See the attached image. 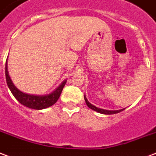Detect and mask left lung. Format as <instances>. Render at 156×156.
Returning a JSON list of instances; mask_svg holds the SVG:
<instances>
[{
  "mask_svg": "<svg viewBox=\"0 0 156 156\" xmlns=\"http://www.w3.org/2000/svg\"><path fill=\"white\" fill-rule=\"evenodd\" d=\"M84 98H85V103H86V105H87V106L90 108H91V109L94 110V111H96V112H98V113H103V114H115V113H120V112H122V111H123L125 108H123V109H120V110H105V109H102V108H99L95 107L94 105H91L90 102L88 101L87 99H86V97H85V95L84 96Z\"/></svg>",
  "mask_w": 156,
  "mask_h": 156,
  "instance_id": "left-lung-1",
  "label": "left lung"
}]
</instances>
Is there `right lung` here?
Listing matches in <instances>:
<instances>
[{"label":"right lung","mask_w":156,"mask_h":156,"mask_svg":"<svg viewBox=\"0 0 156 156\" xmlns=\"http://www.w3.org/2000/svg\"><path fill=\"white\" fill-rule=\"evenodd\" d=\"M5 79H6L7 85L11 91L12 94L21 105H24L29 108L37 110L43 109L54 105L57 101V99H59L63 88L66 83V80H64L56 90L47 95H33V94L23 93L14 85L10 80V77L9 76L8 71H7V60L5 63Z\"/></svg>","instance_id":"right-lung-1"}]
</instances>
